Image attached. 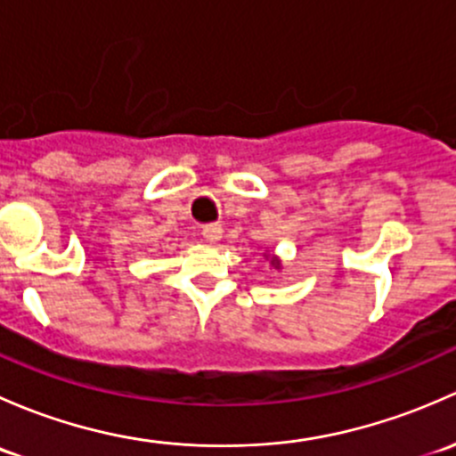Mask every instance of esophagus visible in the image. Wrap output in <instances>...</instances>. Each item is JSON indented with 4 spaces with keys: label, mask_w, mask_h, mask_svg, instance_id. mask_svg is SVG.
Returning <instances> with one entry per match:
<instances>
[{
    "label": "esophagus",
    "mask_w": 456,
    "mask_h": 456,
    "mask_svg": "<svg viewBox=\"0 0 456 456\" xmlns=\"http://www.w3.org/2000/svg\"><path fill=\"white\" fill-rule=\"evenodd\" d=\"M222 234H224L222 224H206V226L201 228V237H204L206 241H219Z\"/></svg>",
    "instance_id": "obj_1"
}]
</instances>
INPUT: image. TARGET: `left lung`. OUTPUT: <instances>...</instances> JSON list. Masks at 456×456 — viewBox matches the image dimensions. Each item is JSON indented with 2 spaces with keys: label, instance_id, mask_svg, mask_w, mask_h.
Returning a JSON list of instances; mask_svg holds the SVG:
<instances>
[{
  "label": "left lung",
  "instance_id": "left-lung-1",
  "mask_svg": "<svg viewBox=\"0 0 456 456\" xmlns=\"http://www.w3.org/2000/svg\"><path fill=\"white\" fill-rule=\"evenodd\" d=\"M272 265H274V267H276V270H279V267H281V263H279V259H272Z\"/></svg>",
  "mask_w": 456,
  "mask_h": 456
}]
</instances>
